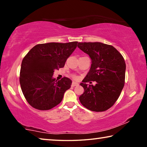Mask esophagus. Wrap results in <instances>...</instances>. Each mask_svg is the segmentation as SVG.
Here are the masks:
<instances>
[{
    "label": "esophagus",
    "mask_w": 147,
    "mask_h": 147,
    "mask_svg": "<svg viewBox=\"0 0 147 147\" xmlns=\"http://www.w3.org/2000/svg\"><path fill=\"white\" fill-rule=\"evenodd\" d=\"M78 83L77 82H74V81H73V82H72V86H73V87L76 86H78Z\"/></svg>",
    "instance_id": "esophagus-1"
}]
</instances>
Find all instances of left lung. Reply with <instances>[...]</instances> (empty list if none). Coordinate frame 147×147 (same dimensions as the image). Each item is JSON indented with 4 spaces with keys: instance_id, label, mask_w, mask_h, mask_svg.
Wrapping results in <instances>:
<instances>
[{
    "instance_id": "obj_1",
    "label": "left lung",
    "mask_w": 147,
    "mask_h": 147,
    "mask_svg": "<svg viewBox=\"0 0 147 147\" xmlns=\"http://www.w3.org/2000/svg\"><path fill=\"white\" fill-rule=\"evenodd\" d=\"M78 47L91 59L90 69L80 84L84 92L79 100L89 110L106 111L115 104L123 89L124 59L113 46L100 42L78 43ZM90 81H95L96 86L88 85Z\"/></svg>"
}]
</instances>
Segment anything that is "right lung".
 Here are the masks:
<instances>
[{
    "instance_id": "add662e5",
    "label": "right lung",
    "mask_w": 147,
    "mask_h": 147,
    "mask_svg": "<svg viewBox=\"0 0 147 147\" xmlns=\"http://www.w3.org/2000/svg\"><path fill=\"white\" fill-rule=\"evenodd\" d=\"M78 44V41L38 44L24 56L20 71V85L26 100L33 108L48 110L61 102L72 81L67 77L56 80L54 72L63 67Z\"/></svg>"
}]
</instances>
